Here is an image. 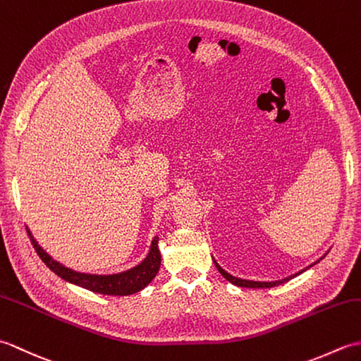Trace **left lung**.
<instances>
[{
	"label": "left lung",
	"instance_id": "8db88e82",
	"mask_svg": "<svg viewBox=\"0 0 361 361\" xmlns=\"http://www.w3.org/2000/svg\"><path fill=\"white\" fill-rule=\"evenodd\" d=\"M214 264H216V267H217V270H219V273L224 276V278L226 279V281H229L231 283H234V286H237V287H247V288H270V287H274V286H279V283H282V282H287L288 279H291L293 278V276H290V278H286V279H282V281H276V282H256V281H247V279H239V278H234V276H231L229 273H226L224 268H221L216 260H214ZM296 276V274H295Z\"/></svg>",
	"mask_w": 361,
	"mask_h": 361
}]
</instances>
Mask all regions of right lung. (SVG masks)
Segmentation results:
<instances>
[{"instance_id":"obj_1","label":"right lung","mask_w":361,"mask_h":361,"mask_svg":"<svg viewBox=\"0 0 361 361\" xmlns=\"http://www.w3.org/2000/svg\"><path fill=\"white\" fill-rule=\"evenodd\" d=\"M30 242H32V247L35 248L37 255L44 262V265L52 270L60 278L73 282L75 286H80L87 290L96 291V293L102 295H113V296H127L133 295L136 291L142 290L145 286H149L150 281L155 278L159 265H161V255L158 250V237H155L152 242L149 256L145 257L142 264L132 268L126 273L121 274H111V276H96V274H83V273H75L70 268L60 265L56 260H52L46 252L38 247V243L32 239V235L29 234Z\"/></svg>"}]
</instances>
